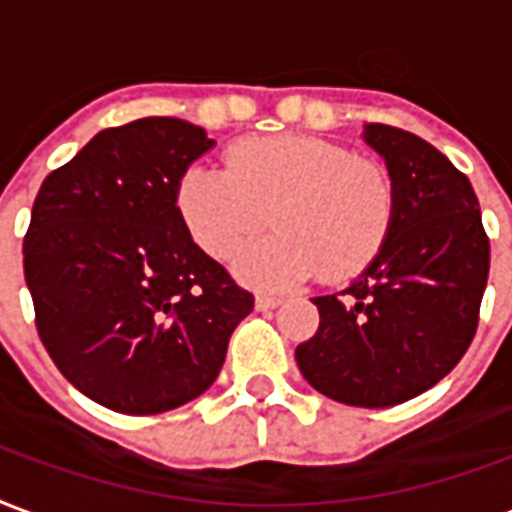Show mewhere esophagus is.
<instances>
[{"mask_svg": "<svg viewBox=\"0 0 512 512\" xmlns=\"http://www.w3.org/2000/svg\"><path fill=\"white\" fill-rule=\"evenodd\" d=\"M282 304V298H276V295H257L255 306L260 312H268V309H276V306Z\"/></svg>", "mask_w": 512, "mask_h": 512, "instance_id": "obj_1", "label": "esophagus"}]
</instances>
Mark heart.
Returning <instances> with one entry per match:
<instances>
[{"label":"heart","instance_id":"b5f03b06","mask_svg":"<svg viewBox=\"0 0 512 512\" xmlns=\"http://www.w3.org/2000/svg\"><path fill=\"white\" fill-rule=\"evenodd\" d=\"M176 208L192 241L214 260L236 257L246 285L290 287L320 271L347 279L380 255L396 219L388 168L309 135L249 138L227 151V168L192 165L176 187Z\"/></svg>","mask_w":512,"mask_h":512}]
</instances>
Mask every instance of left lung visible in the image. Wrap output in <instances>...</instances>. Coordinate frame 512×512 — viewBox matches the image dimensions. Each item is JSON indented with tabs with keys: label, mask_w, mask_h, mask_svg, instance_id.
Segmentation results:
<instances>
[{
	"label": "left lung",
	"mask_w": 512,
	"mask_h": 512,
	"mask_svg": "<svg viewBox=\"0 0 512 512\" xmlns=\"http://www.w3.org/2000/svg\"><path fill=\"white\" fill-rule=\"evenodd\" d=\"M396 184L382 252L347 290L317 295L320 328L295 361L314 391L350 407L410 401L453 372L478 331L488 238L469 179L412 132L366 124Z\"/></svg>",
	"instance_id": "1"
}]
</instances>
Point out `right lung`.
<instances>
[{
  "label": "right lung",
  "instance_id": "add662e5",
  "mask_svg": "<svg viewBox=\"0 0 512 512\" xmlns=\"http://www.w3.org/2000/svg\"><path fill=\"white\" fill-rule=\"evenodd\" d=\"M214 146L198 124L149 116L97 132L37 192L24 276L59 372L124 415L206 393L255 298L200 249L176 208Z\"/></svg>",
  "mask_w": 512,
  "mask_h": 512
}]
</instances>
